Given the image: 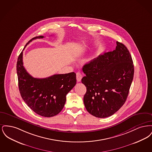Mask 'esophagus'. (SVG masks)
Masks as SVG:
<instances>
[{
	"mask_svg": "<svg viewBox=\"0 0 152 152\" xmlns=\"http://www.w3.org/2000/svg\"><path fill=\"white\" fill-rule=\"evenodd\" d=\"M83 77V76H82V74L81 73L78 72L76 73V79L77 81H80L81 80Z\"/></svg>",
	"mask_w": 152,
	"mask_h": 152,
	"instance_id": "1",
	"label": "esophagus"
}]
</instances>
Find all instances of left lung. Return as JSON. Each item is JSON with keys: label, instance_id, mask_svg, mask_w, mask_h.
Listing matches in <instances>:
<instances>
[{"label": "left lung", "instance_id": "8db88e82", "mask_svg": "<svg viewBox=\"0 0 152 152\" xmlns=\"http://www.w3.org/2000/svg\"><path fill=\"white\" fill-rule=\"evenodd\" d=\"M116 50L99 55L86 64L81 82L87 88L84 103L87 111L99 118L113 115L124 104L134 76L128 48L116 42Z\"/></svg>", "mask_w": 152, "mask_h": 152}]
</instances>
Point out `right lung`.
Masks as SVG:
<instances>
[{
  "label": "right lung",
  "mask_w": 152,
  "mask_h": 152,
  "mask_svg": "<svg viewBox=\"0 0 152 152\" xmlns=\"http://www.w3.org/2000/svg\"><path fill=\"white\" fill-rule=\"evenodd\" d=\"M36 36L30 40L42 39ZM16 71L20 94L27 105L40 116L51 117L57 115L63 108L66 95L76 84L75 72L53 75L43 79L34 78L23 66V52L18 58Z\"/></svg>",
  "instance_id": "add662e5"
}]
</instances>
